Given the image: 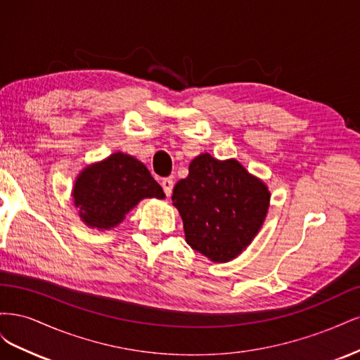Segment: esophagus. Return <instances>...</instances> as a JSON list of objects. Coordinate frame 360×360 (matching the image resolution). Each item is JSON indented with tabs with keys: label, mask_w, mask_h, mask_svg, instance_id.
<instances>
[{
	"label": "esophagus",
	"mask_w": 360,
	"mask_h": 360,
	"mask_svg": "<svg viewBox=\"0 0 360 360\" xmlns=\"http://www.w3.org/2000/svg\"><path fill=\"white\" fill-rule=\"evenodd\" d=\"M160 184H162V189H163V192H165L167 197H169L171 192H172V188H174V181H172V179H169V177H167V179H162Z\"/></svg>",
	"instance_id": "esophagus-1"
}]
</instances>
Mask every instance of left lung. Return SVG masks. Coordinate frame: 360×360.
<instances>
[{"label": "left lung", "instance_id": "1", "mask_svg": "<svg viewBox=\"0 0 360 360\" xmlns=\"http://www.w3.org/2000/svg\"><path fill=\"white\" fill-rule=\"evenodd\" d=\"M269 202L264 181L236 159L217 160L209 153L191 162L189 176L172 191L188 245L214 263L234 259L250 245Z\"/></svg>", "mask_w": 360, "mask_h": 360}]
</instances>
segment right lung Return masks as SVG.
I'll return each instance as SVG.
<instances>
[{
  "label": "right lung",
  "instance_id": "obj_1",
  "mask_svg": "<svg viewBox=\"0 0 360 360\" xmlns=\"http://www.w3.org/2000/svg\"><path fill=\"white\" fill-rule=\"evenodd\" d=\"M72 197L85 225L111 230L141 200H162L165 193L143 162L117 151L81 171Z\"/></svg>",
  "mask_w": 360,
  "mask_h": 360
}]
</instances>
